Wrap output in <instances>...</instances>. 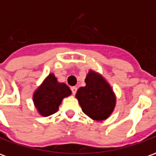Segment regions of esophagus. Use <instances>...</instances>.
<instances>
[{
  "label": "esophagus",
  "mask_w": 156,
  "mask_h": 156,
  "mask_svg": "<svg viewBox=\"0 0 156 156\" xmlns=\"http://www.w3.org/2000/svg\"><path fill=\"white\" fill-rule=\"evenodd\" d=\"M71 90H72V94H73V95H75L76 92H77V88H76V87H72Z\"/></svg>",
  "instance_id": "obj_1"
}]
</instances>
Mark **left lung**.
Returning a JSON list of instances; mask_svg holds the SVG:
<instances>
[{
  "mask_svg": "<svg viewBox=\"0 0 156 156\" xmlns=\"http://www.w3.org/2000/svg\"><path fill=\"white\" fill-rule=\"evenodd\" d=\"M85 83L86 86L78 88L76 94L82 110L94 120H105L115 109L116 98L113 89L101 75L92 70Z\"/></svg>",
  "mask_w": 156,
  "mask_h": 156,
  "instance_id": "1",
  "label": "left lung"
}]
</instances>
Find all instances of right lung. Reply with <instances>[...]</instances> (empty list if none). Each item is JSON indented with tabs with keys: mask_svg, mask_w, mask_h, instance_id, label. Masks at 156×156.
<instances>
[{
	"mask_svg": "<svg viewBox=\"0 0 156 156\" xmlns=\"http://www.w3.org/2000/svg\"><path fill=\"white\" fill-rule=\"evenodd\" d=\"M70 94V88L63 83H58L54 74L51 73L35 91L33 102L39 114L46 117L58 111L62 99Z\"/></svg>",
	"mask_w": 156,
	"mask_h": 156,
	"instance_id": "right-lung-1",
	"label": "right lung"
}]
</instances>
